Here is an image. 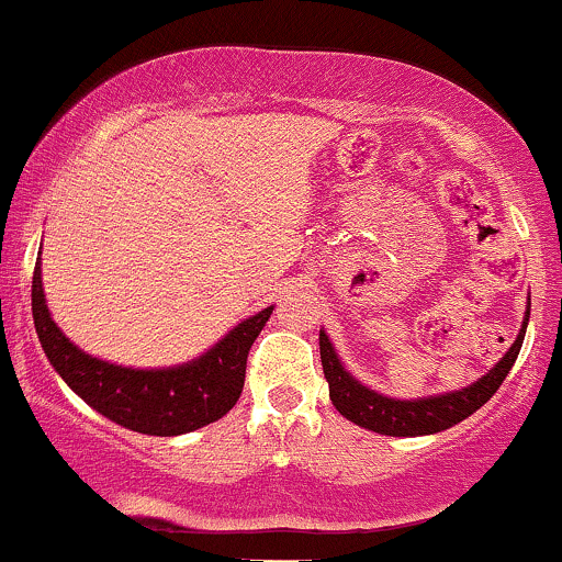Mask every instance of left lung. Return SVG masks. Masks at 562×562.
<instances>
[{"instance_id":"1","label":"left lung","mask_w":562,"mask_h":562,"mask_svg":"<svg viewBox=\"0 0 562 562\" xmlns=\"http://www.w3.org/2000/svg\"><path fill=\"white\" fill-rule=\"evenodd\" d=\"M528 314H531V299H528L524 325H520L518 338L507 348L505 357L496 362L486 375H481L475 383L465 385L460 391L434 393V396L420 398H393L385 393L372 391L362 380H357L340 362L335 351L330 335L319 330V359L325 370L327 385H330V402L346 420H351L359 428L372 430L380 436H430L441 434L451 425L462 423L465 417L481 409L488 398L499 391L502 380L509 375L515 359H518L520 346H524Z\"/></svg>"}]
</instances>
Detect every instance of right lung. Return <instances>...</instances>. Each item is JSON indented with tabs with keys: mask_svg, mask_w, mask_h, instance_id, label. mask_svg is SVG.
Wrapping results in <instances>:
<instances>
[{
	"mask_svg": "<svg viewBox=\"0 0 562 562\" xmlns=\"http://www.w3.org/2000/svg\"><path fill=\"white\" fill-rule=\"evenodd\" d=\"M42 256V254H38ZM34 327L49 364L76 396L94 412L145 436H182L216 423L237 404L245 383V362L274 306L261 308L190 362L171 367H124L87 353L57 327L42 285L36 259L31 285Z\"/></svg>",
	"mask_w": 562,
	"mask_h": 562,
	"instance_id": "add662e5",
	"label": "right lung"
}]
</instances>
